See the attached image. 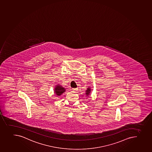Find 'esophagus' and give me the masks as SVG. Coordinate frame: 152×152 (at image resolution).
<instances>
[{
    "instance_id": "1",
    "label": "esophagus",
    "mask_w": 152,
    "mask_h": 152,
    "mask_svg": "<svg viewBox=\"0 0 152 152\" xmlns=\"http://www.w3.org/2000/svg\"><path fill=\"white\" fill-rule=\"evenodd\" d=\"M73 91L76 93L77 91H78V88H73L72 89Z\"/></svg>"
}]
</instances>
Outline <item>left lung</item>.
I'll return each instance as SVG.
<instances>
[{
  "label": "left lung",
  "instance_id": "1",
  "mask_svg": "<svg viewBox=\"0 0 152 152\" xmlns=\"http://www.w3.org/2000/svg\"><path fill=\"white\" fill-rule=\"evenodd\" d=\"M91 88H90V87H88V88H87V90L86 91V96H90V93L91 92Z\"/></svg>",
  "mask_w": 152,
  "mask_h": 152
}]
</instances>
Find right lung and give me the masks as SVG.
Instances as JSON below:
<instances>
[{
    "mask_svg": "<svg viewBox=\"0 0 152 152\" xmlns=\"http://www.w3.org/2000/svg\"><path fill=\"white\" fill-rule=\"evenodd\" d=\"M55 93L56 94V96H61V94H62L63 93H64L65 91V88H63L62 86H61L59 85H57L56 87H55Z\"/></svg>",
    "mask_w": 152,
    "mask_h": 152,
    "instance_id": "obj_1",
    "label": "right lung"
}]
</instances>
